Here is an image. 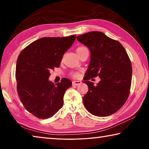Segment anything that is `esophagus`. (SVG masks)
<instances>
[{
  "mask_svg": "<svg viewBox=\"0 0 149 149\" xmlns=\"http://www.w3.org/2000/svg\"><path fill=\"white\" fill-rule=\"evenodd\" d=\"M81 84V81H73L72 84L74 85H78Z\"/></svg>",
  "mask_w": 149,
  "mask_h": 149,
  "instance_id": "esophagus-1",
  "label": "esophagus"
}]
</instances>
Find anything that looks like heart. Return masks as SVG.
<instances>
[{
  "label": "heart",
  "instance_id": "heart-1",
  "mask_svg": "<svg viewBox=\"0 0 149 149\" xmlns=\"http://www.w3.org/2000/svg\"><path fill=\"white\" fill-rule=\"evenodd\" d=\"M85 49H87V48H85V47H79L77 49V51H79V50ZM71 75H72V77H78V74H77V73L74 72V73H72V74H71Z\"/></svg>",
  "mask_w": 149,
  "mask_h": 149
}]
</instances>
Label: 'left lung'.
Returning <instances> with one entry per match:
<instances>
[{
	"instance_id": "1",
	"label": "left lung",
	"mask_w": 149,
	"mask_h": 149,
	"mask_svg": "<svg viewBox=\"0 0 149 149\" xmlns=\"http://www.w3.org/2000/svg\"><path fill=\"white\" fill-rule=\"evenodd\" d=\"M77 41L89 48L91 62L84 78L89 91L84 97L85 107L94 116L114 114L125 104L132 84V66L124 47L119 41L99 31L79 35ZM99 76L97 86L89 81Z\"/></svg>"
}]
</instances>
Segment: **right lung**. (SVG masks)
<instances>
[{"label": "right lung", "instance_id": "obj_1", "mask_svg": "<svg viewBox=\"0 0 149 149\" xmlns=\"http://www.w3.org/2000/svg\"><path fill=\"white\" fill-rule=\"evenodd\" d=\"M76 35L43 37L31 42L17 60V91L25 108L35 117L47 119L62 107L64 95L72 81L63 78L54 85L48 79L50 70L60 66L63 55L74 43Z\"/></svg>", "mask_w": 149, "mask_h": 149}]
</instances>
